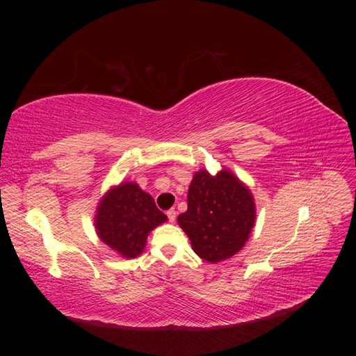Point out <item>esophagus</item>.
<instances>
[{
	"label": "esophagus",
	"mask_w": 356,
	"mask_h": 356,
	"mask_svg": "<svg viewBox=\"0 0 356 356\" xmlns=\"http://www.w3.org/2000/svg\"><path fill=\"white\" fill-rule=\"evenodd\" d=\"M166 215H168L169 221H170V222H174V221H175V218H177V211H175V209H169V211L166 212Z\"/></svg>",
	"instance_id": "1"
}]
</instances>
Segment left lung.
I'll return each instance as SVG.
<instances>
[{
  "mask_svg": "<svg viewBox=\"0 0 356 356\" xmlns=\"http://www.w3.org/2000/svg\"><path fill=\"white\" fill-rule=\"evenodd\" d=\"M187 207L177 221L202 260L212 264L229 260L250 239L255 200L230 169L222 168L215 175L197 170L190 182Z\"/></svg>",
  "mask_w": 356,
  "mask_h": 356,
  "instance_id": "obj_1",
  "label": "left lung"
}]
</instances>
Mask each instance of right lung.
<instances>
[{
    "mask_svg": "<svg viewBox=\"0 0 356 356\" xmlns=\"http://www.w3.org/2000/svg\"><path fill=\"white\" fill-rule=\"evenodd\" d=\"M166 221L154 199L134 181L106 190L95 213L98 238L123 258L143 254L148 234Z\"/></svg>",
    "mask_w": 356,
    "mask_h": 356,
    "instance_id": "1",
    "label": "right lung"
}]
</instances>
